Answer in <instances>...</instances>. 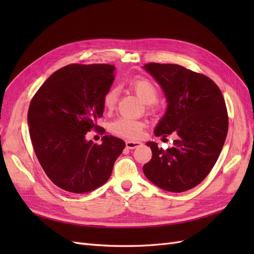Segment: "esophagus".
<instances>
[{
	"mask_svg": "<svg viewBox=\"0 0 254 254\" xmlns=\"http://www.w3.org/2000/svg\"><path fill=\"white\" fill-rule=\"evenodd\" d=\"M141 145H142V143L139 142V141H127V142H126V147H127L128 149L137 148V147H140Z\"/></svg>",
	"mask_w": 254,
	"mask_h": 254,
	"instance_id": "34e87169",
	"label": "esophagus"
}]
</instances>
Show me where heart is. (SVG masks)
Instances as JSON below:
<instances>
[{
    "mask_svg": "<svg viewBox=\"0 0 254 254\" xmlns=\"http://www.w3.org/2000/svg\"><path fill=\"white\" fill-rule=\"evenodd\" d=\"M128 88L133 91L144 104L151 105L158 98V88L150 79L136 76L127 82ZM117 89H110L103 98V106L106 110H113L118 102ZM144 123L139 120H134L127 117H121L115 120L111 124V131L120 136L127 139H137L143 131Z\"/></svg>",
    "mask_w": 254,
    "mask_h": 254,
    "instance_id": "obj_1",
    "label": "heart"
}]
</instances>
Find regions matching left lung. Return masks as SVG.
<instances>
[{
    "mask_svg": "<svg viewBox=\"0 0 254 254\" xmlns=\"http://www.w3.org/2000/svg\"><path fill=\"white\" fill-rule=\"evenodd\" d=\"M162 87L168 104L156 136L175 134L172 148L148 142L151 160L143 166L149 181L181 193L198 186L216 163L228 133V112L218 86L207 76L179 64L144 65Z\"/></svg>",
    "mask_w": 254,
    "mask_h": 254,
    "instance_id": "8db88e82",
    "label": "left lung"
}]
</instances>
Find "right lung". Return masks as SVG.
<instances>
[{
    "instance_id": "obj_1",
    "label": "right lung",
    "mask_w": 254,
    "mask_h": 254,
    "mask_svg": "<svg viewBox=\"0 0 254 254\" xmlns=\"http://www.w3.org/2000/svg\"><path fill=\"white\" fill-rule=\"evenodd\" d=\"M114 65L68 64L59 68L36 92L27 123L36 156L43 171L60 189L88 193L110 178L125 142L112 135L102 144L86 140L103 117V98L114 80Z\"/></svg>"
}]
</instances>
